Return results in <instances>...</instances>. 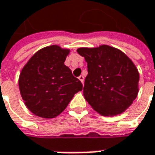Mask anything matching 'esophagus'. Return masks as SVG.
<instances>
[{
    "label": "esophagus",
    "mask_w": 155,
    "mask_h": 155,
    "mask_svg": "<svg viewBox=\"0 0 155 155\" xmlns=\"http://www.w3.org/2000/svg\"><path fill=\"white\" fill-rule=\"evenodd\" d=\"M78 79L81 81L82 84H84V76H82V75L81 76H79V77H78Z\"/></svg>",
    "instance_id": "esophagus-1"
}]
</instances>
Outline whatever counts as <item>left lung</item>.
Listing matches in <instances>:
<instances>
[{"label":"left lung","instance_id":"left-lung-1","mask_svg":"<svg viewBox=\"0 0 155 155\" xmlns=\"http://www.w3.org/2000/svg\"><path fill=\"white\" fill-rule=\"evenodd\" d=\"M77 51L88 67L83 90L85 100L103 116L123 113L139 92L140 74L134 62L123 51L106 44Z\"/></svg>","mask_w":155,"mask_h":155}]
</instances>
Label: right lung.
I'll return each instance as SVG.
<instances>
[{
	"instance_id": "add662e5",
	"label": "right lung",
	"mask_w": 155,
	"mask_h": 155,
	"mask_svg": "<svg viewBox=\"0 0 155 155\" xmlns=\"http://www.w3.org/2000/svg\"><path fill=\"white\" fill-rule=\"evenodd\" d=\"M71 50L51 45L39 50L22 67L19 76L21 96L28 109L43 119L64 111L82 83L64 64Z\"/></svg>"
}]
</instances>
